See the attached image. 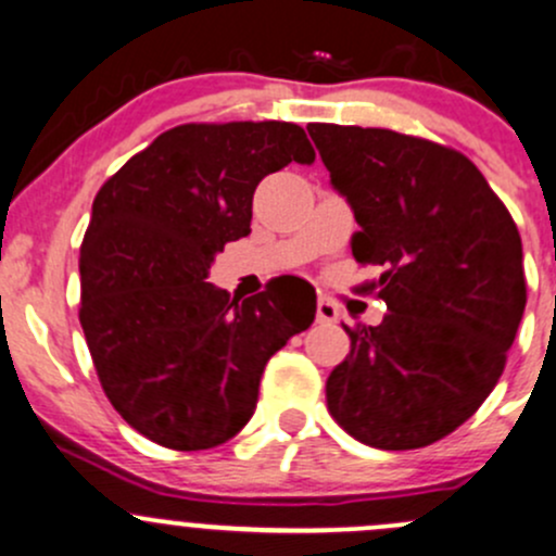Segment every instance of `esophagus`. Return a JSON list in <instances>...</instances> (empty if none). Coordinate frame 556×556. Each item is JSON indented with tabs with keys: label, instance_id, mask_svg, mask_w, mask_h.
I'll list each match as a JSON object with an SVG mask.
<instances>
[{
	"label": "esophagus",
	"instance_id": "1",
	"mask_svg": "<svg viewBox=\"0 0 556 556\" xmlns=\"http://www.w3.org/2000/svg\"><path fill=\"white\" fill-rule=\"evenodd\" d=\"M339 320V307L326 296L318 300V324H337Z\"/></svg>",
	"mask_w": 556,
	"mask_h": 556
}]
</instances>
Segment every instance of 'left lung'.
<instances>
[{"mask_svg":"<svg viewBox=\"0 0 556 556\" xmlns=\"http://www.w3.org/2000/svg\"><path fill=\"white\" fill-rule=\"evenodd\" d=\"M307 132L361 228L352 256L384 270V320L348 328L328 410L371 447H424L462 427L504 371L528 300L517 225L458 151L392 129Z\"/></svg>","mask_w":556,"mask_h":556,"instance_id":"8db88e82","label":"left lung"}]
</instances>
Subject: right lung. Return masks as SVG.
<instances>
[{"label": "right lung", "mask_w": 556, "mask_h": 556, "mask_svg": "<svg viewBox=\"0 0 556 556\" xmlns=\"http://www.w3.org/2000/svg\"><path fill=\"white\" fill-rule=\"evenodd\" d=\"M313 146L289 122L182 124L100 188L79 256L87 348L122 419L153 443L206 451L254 416L267 361L315 320L280 289L238 302L206 283L252 232L262 177Z\"/></svg>", "instance_id": "right-lung-1"}]
</instances>
